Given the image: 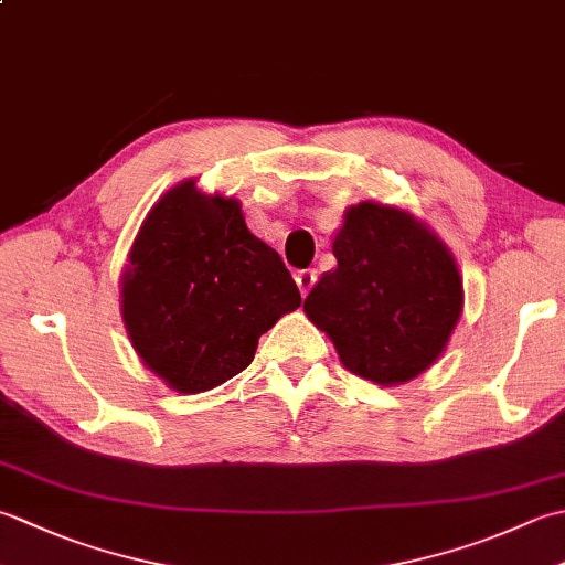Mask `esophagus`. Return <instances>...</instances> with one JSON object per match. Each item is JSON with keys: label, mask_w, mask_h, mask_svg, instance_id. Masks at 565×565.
<instances>
[{"label": "esophagus", "mask_w": 565, "mask_h": 565, "mask_svg": "<svg viewBox=\"0 0 565 565\" xmlns=\"http://www.w3.org/2000/svg\"><path fill=\"white\" fill-rule=\"evenodd\" d=\"M316 269H303V271H298L296 274V284H298V291H301L303 296L313 289V284H316Z\"/></svg>", "instance_id": "34e87169"}]
</instances>
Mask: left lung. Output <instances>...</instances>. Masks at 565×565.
<instances>
[{"mask_svg": "<svg viewBox=\"0 0 565 565\" xmlns=\"http://www.w3.org/2000/svg\"><path fill=\"white\" fill-rule=\"evenodd\" d=\"M334 269L303 301L342 364L374 383H403L437 362L463 308L461 276L411 213L359 203L332 237Z\"/></svg>", "mask_w": 565, "mask_h": 565, "instance_id": "obj_1", "label": "left lung"}]
</instances>
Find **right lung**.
<instances>
[{"instance_id":"obj_1","label":"right lung","mask_w":565,"mask_h":565,"mask_svg":"<svg viewBox=\"0 0 565 565\" xmlns=\"http://www.w3.org/2000/svg\"><path fill=\"white\" fill-rule=\"evenodd\" d=\"M121 296L136 352L179 393L237 376L262 334L301 306L291 271L247 231L239 203L201 194L194 182L148 213Z\"/></svg>"}]
</instances>
